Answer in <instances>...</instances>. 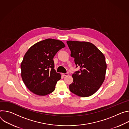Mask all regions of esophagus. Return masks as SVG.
I'll list each match as a JSON object with an SVG mask.
<instances>
[{
    "instance_id": "obj_1",
    "label": "esophagus",
    "mask_w": 129,
    "mask_h": 129,
    "mask_svg": "<svg viewBox=\"0 0 129 129\" xmlns=\"http://www.w3.org/2000/svg\"><path fill=\"white\" fill-rule=\"evenodd\" d=\"M69 75V73H64V74H62V75L64 76H68Z\"/></svg>"
}]
</instances>
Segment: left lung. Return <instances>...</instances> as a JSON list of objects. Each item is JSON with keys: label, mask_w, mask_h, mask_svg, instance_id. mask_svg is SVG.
I'll return each mask as SVG.
<instances>
[{"label": "left lung", "mask_w": 129, "mask_h": 129, "mask_svg": "<svg viewBox=\"0 0 129 129\" xmlns=\"http://www.w3.org/2000/svg\"><path fill=\"white\" fill-rule=\"evenodd\" d=\"M67 43L76 68H80L72 75L73 81L69 89L79 96H90L104 81L107 69L105 57L92 43L71 40Z\"/></svg>", "instance_id": "8db88e82"}]
</instances>
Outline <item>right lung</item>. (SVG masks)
<instances>
[{"instance_id": "1", "label": "right lung", "mask_w": 129, "mask_h": 129, "mask_svg": "<svg viewBox=\"0 0 129 129\" xmlns=\"http://www.w3.org/2000/svg\"><path fill=\"white\" fill-rule=\"evenodd\" d=\"M64 47L61 41L48 38L36 43L26 52L20 65L21 77L31 92L45 96L55 90L61 75L54 70L53 59Z\"/></svg>"}]
</instances>
